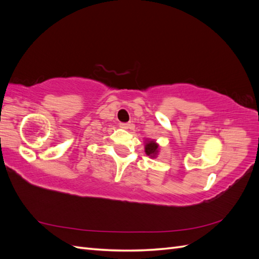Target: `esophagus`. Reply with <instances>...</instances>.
<instances>
[{
  "instance_id": "34e87169",
  "label": "esophagus",
  "mask_w": 259,
  "mask_h": 259,
  "mask_svg": "<svg viewBox=\"0 0 259 259\" xmlns=\"http://www.w3.org/2000/svg\"><path fill=\"white\" fill-rule=\"evenodd\" d=\"M134 125L131 124V123H120V127H122L123 130H128L132 128Z\"/></svg>"
}]
</instances>
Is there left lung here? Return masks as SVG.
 Segmentation results:
<instances>
[{
  "mask_svg": "<svg viewBox=\"0 0 259 259\" xmlns=\"http://www.w3.org/2000/svg\"><path fill=\"white\" fill-rule=\"evenodd\" d=\"M145 152L151 159H155L160 152V146L154 139H146L145 140Z\"/></svg>",
  "mask_w": 259,
  "mask_h": 259,
  "instance_id": "8db88e82",
  "label": "left lung"
}]
</instances>
